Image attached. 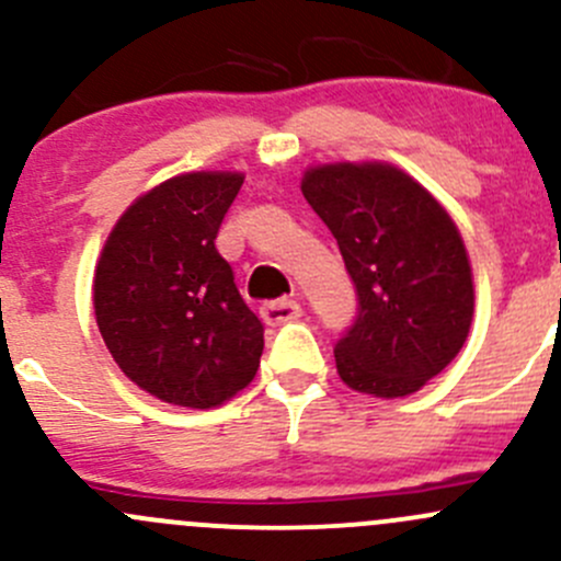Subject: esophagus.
I'll return each mask as SVG.
<instances>
[{
	"label": "esophagus",
	"mask_w": 561,
	"mask_h": 561,
	"mask_svg": "<svg viewBox=\"0 0 561 561\" xmlns=\"http://www.w3.org/2000/svg\"><path fill=\"white\" fill-rule=\"evenodd\" d=\"M304 314L301 304L293 301V298H276V301H268L260 307V317H263L265 325H285V322L298 320Z\"/></svg>",
	"instance_id": "34e87169"
}]
</instances>
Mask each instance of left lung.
<instances>
[{"instance_id":"obj_1","label":"left lung","mask_w":561,"mask_h":561,"mask_svg":"<svg viewBox=\"0 0 561 561\" xmlns=\"http://www.w3.org/2000/svg\"><path fill=\"white\" fill-rule=\"evenodd\" d=\"M355 285L358 312L333 347L339 377L396 399L437 377L463 347L474 290L454 219L399 168L342 162L304 175Z\"/></svg>"}]
</instances>
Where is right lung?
I'll return each mask as SVG.
<instances>
[{
    "label": "right lung",
    "instance_id": "add662e5",
    "mask_svg": "<svg viewBox=\"0 0 561 561\" xmlns=\"http://www.w3.org/2000/svg\"><path fill=\"white\" fill-rule=\"evenodd\" d=\"M241 173H184L133 203L107 236L94 314L118 369L168 404L208 410L252 382L263 322L217 233Z\"/></svg>",
    "mask_w": 561,
    "mask_h": 561
}]
</instances>
